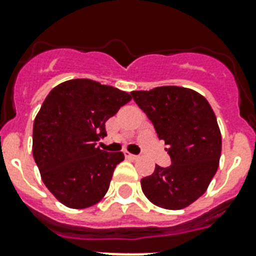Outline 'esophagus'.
I'll return each mask as SVG.
<instances>
[{"label": "esophagus", "mask_w": 256, "mask_h": 256, "mask_svg": "<svg viewBox=\"0 0 256 256\" xmlns=\"http://www.w3.org/2000/svg\"><path fill=\"white\" fill-rule=\"evenodd\" d=\"M124 156H126L128 160H136V156H134V154H130L128 152H124Z\"/></svg>", "instance_id": "1"}]
</instances>
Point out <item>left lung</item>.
I'll use <instances>...</instances> for the list:
<instances>
[{
	"label": "left lung",
	"instance_id": "left-lung-1",
	"mask_svg": "<svg viewBox=\"0 0 256 256\" xmlns=\"http://www.w3.org/2000/svg\"><path fill=\"white\" fill-rule=\"evenodd\" d=\"M160 140L168 144V168L156 166L140 179L142 191L156 206L180 210L204 194L218 170L222 136L216 116L202 94L180 86L132 92Z\"/></svg>",
	"mask_w": 256,
	"mask_h": 256
}]
</instances>
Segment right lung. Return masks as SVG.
Returning <instances> with one entry per match:
<instances>
[{
    "label": "right lung",
    "mask_w": 256,
    "mask_h": 256,
    "mask_svg": "<svg viewBox=\"0 0 256 256\" xmlns=\"http://www.w3.org/2000/svg\"><path fill=\"white\" fill-rule=\"evenodd\" d=\"M132 100L126 92L92 80H70L49 92L33 124V156L45 186L70 208L104 198L120 152H106L96 140L104 124Z\"/></svg>",
    "instance_id": "add662e5"
}]
</instances>
